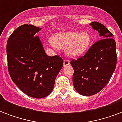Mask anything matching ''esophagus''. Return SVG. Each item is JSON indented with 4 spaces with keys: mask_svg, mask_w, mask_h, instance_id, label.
I'll return each instance as SVG.
<instances>
[{
    "mask_svg": "<svg viewBox=\"0 0 122 122\" xmlns=\"http://www.w3.org/2000/svg\"><path fill=\"white\" fill-rule=\"evenodd\" d=\"M70 61H69L68 59H64V62H63V64H64V66H65L69 65H70Z\"/></svg>",
    "mask_w": 122,
    "mask_h": 122,
    "instance_id": "34e87169",
    "label": "esophagus"
}]
</instances>
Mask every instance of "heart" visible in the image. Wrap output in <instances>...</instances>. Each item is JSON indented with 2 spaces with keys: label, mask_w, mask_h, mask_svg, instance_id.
<instances>
[{
  "label": "heart",
  "mask_w": 122,
  "mask_h": 122,
  "mask_svg": "<svg viewBox=\"0 0 122 122\" xmlns=\"http://www.w3.org/2000/svg\"><path fill=\"white\" fill-rule=\"evenodd\" d=\"M54 46L65 48L66 54L72 57L81 55L90 47L91 37L87 32L66 31L57 33L51 38Z\"/></svg>",
  "instance_id": "obj_1"
}]
</instances>
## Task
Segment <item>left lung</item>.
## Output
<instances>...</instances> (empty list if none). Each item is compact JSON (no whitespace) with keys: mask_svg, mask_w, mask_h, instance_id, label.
<instances>
[{"mask_svg":"<svg viewBox=\"0 0 122 122\" xmlns=\"http://www.w3.org/2000/svg\"><path fill=\"white\" fill-rule=\"evenodd\" d=\"M101 37L91 46L85 54L70 62L74 70L73 83L82 96H92L100 92L110 81L117 66L115 41L113 33L102 24H89Z\"/></svg>","mask_w":122,"mask_h":122,"instance_id":"left-lung-1","label":"left lung"}]
</instances>
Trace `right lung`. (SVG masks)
<instances>
[{
    "instance_id": "right-lung-1",
    "label": "right lung",
    "mask_w": 122,
    "mask_h": 122,
    "mask_svg": "<svg viewBox=\"0 0 122 122\" xmlns=\"http://www.w3.org/2000/svg\"><path fill=\"white\" fill-rule=\"evenodd\" d=\"M41 30L32 25L17 28L7 42L8 71L19 89L34 98L47 96L63 66L57 55L49 56L36 33Z\"/></svg>"
}]
</instances>
